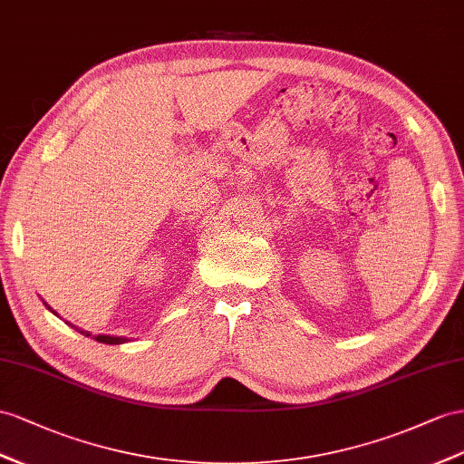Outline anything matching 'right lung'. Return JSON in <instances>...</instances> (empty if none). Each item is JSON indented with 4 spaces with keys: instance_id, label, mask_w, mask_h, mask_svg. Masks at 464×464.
<instances>
[{
    "instance_id": "add662e5",
    "label": "right lung",
    "mask_w": 464,
    "mask_h": 464,
    "mask_svg": "<svg viewBox=\"0 0 464 464\" xmlns=\"http://www.w3.org/2000/svg\"><path fill=\"white\" fill-rule=\"evenodd\" d=\"M82 334H84V331H82ZM84 335H90V334H84ZM96 341L105 343V345H119V343H125L123 337H110V335H96Z\"/></svg>"
}]
</instances>
